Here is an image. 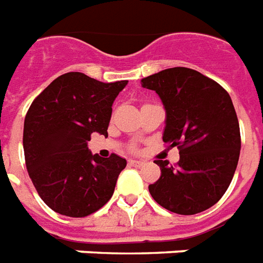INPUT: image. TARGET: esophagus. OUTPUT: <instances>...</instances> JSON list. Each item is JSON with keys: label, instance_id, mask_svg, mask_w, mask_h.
Listing matches in <instances>:
<instances>
[{"label": "esophagus", "instance_id": "1", "mask_svg": "<svg viewBox=\"0 0 263 263\" xmlns=\"http://www.w3.org/2000/svg\"><path fill=\"white\" fill-rule=\"evenodd\" d=\"M143 164H145V161H142V160H129V166L142 167Z\"/></svg>", "mask_w": 263, "mask_h": 263}]
</instances>
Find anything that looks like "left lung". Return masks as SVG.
<instances>
[{
    "instance_id": "1",
    "label": "left lung",
    "mask_w": 263,
    "mask_h": 263,
    "mask_svg": "<svg viewBox=\"0 0 263 263\" xmlns=\"http://www.w3.org/2000/svg\"><path fill=\"white\" fill-rule=\"evenodd\" d=\"M141 82L163 102V141L180 151L177 166L156 160L161 176L149 185L152 198L178 215L209 209L227 191L240 157V125L230 95L213 79L184 67Z\"/></svg>"
}]
</instances>
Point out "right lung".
I'll use <instances>...</instances> for the list:
<instances>
[{"label": "right lung", "mask_w": 263, "mask_h": 263, "mask_svg": "<svg viewBox=\"0 0 263 263\" xmlns=\"http://www.w3.org/2000/svg\"><path fill=\"white\" fill-rule=\"evenodd\" d=\"M128 81L104 83L82 72L54 79L28 110L23 151L29 177L60 215L85 217L110 201L126 160L92 155L90 135L107 137L112 103Z\"/></svg>", "instance_id": "1"}]
</instances>
